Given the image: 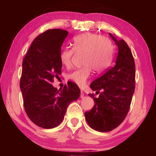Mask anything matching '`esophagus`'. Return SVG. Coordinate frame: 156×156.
<instances>
[{
  "label": "esophagus",
  "instance_id": "1",
  "mask_svg": "<svg viewBox=\"0 0 156 156\" xmlns=\"http://www.w3.org/2000/svg\"><path fill=\"white\" fill-rule=\"evenodd\" d=\"M84 96V94L83 93V91H80V98H83Z\"/></svg>",
  "mask_w": 156,
  "mask_h": 156
}]
</instances>
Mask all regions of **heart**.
Listing matches in <instances>:
<instances>
[{"label": "heart", "instance_id": "obj_1", "mask_svg": "<svg viewBox=\"0 0 156 156\" xmlns=\"http://www.w3.org/2000/svg\"><path fill=\"white\" fill-rule=\"evenodd\" d=\"M73 49L66 47L60 54V61L64 67L72 65L74 51L84 54V67L69 73L67 78L79 87H83L90 77L91 70L96 73L103 72L112 62L114 46L109 39L102 36L85 33L75 36L72 42Z\"/></svg>", "mask_w": 156, "mask_h": 156}]
</instances>
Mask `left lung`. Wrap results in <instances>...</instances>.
I'll list each match as a JSON object with an SVG mask.
<instances>
[{"mask_svg":"<svg viewBox=\"0 0 156 156\" xmlns=\"http://www.w3.org/2000/svg\"><path fill=\"white\" fill-rule=\"evenodd\" d=\"M109 35L118 47L115 65L90 84L96 93L102 92L98 98L89 94L95 105L84 113L89 126L100 132L112 131L123 122L135 90L136 67L131 50L122 39L116 40L112 34Z\"/></svg>","mask_w":156,"mask_h":156,"instance_id":"obj_1","label":"left lung"}]
</instances>
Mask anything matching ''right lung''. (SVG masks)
Returning <instances> with one entry per match:
<instances>
[{
	"instance_id": "obj_1",
	"label": "right lung",
	"mask_w": 156,
	"mask_h": 156,
	"mask_svg": "<svg viewBox=\"0 0 156 156\" xmlns=\"http://www.w3.org/2000/svg\"><path fill=\"white\" fill-rule=\"evenodd\" d=\"M68 31L53 29L34 39L23 61L20 87L25 112L37 126L52 129L64 118L68 105L80 95L77 84L68 81L62 90L51 83L61 73V46Z\"/></svg>"
}]
</instances>
